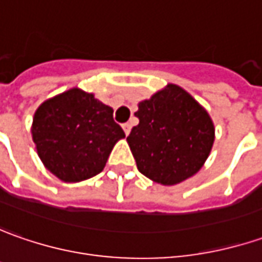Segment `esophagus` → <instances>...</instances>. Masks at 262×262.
<instances>
[{"mask_svg": "<svg viewBox=\"0 0 262 262\" xmlns=\"http://www.w3.org/2000/svg\"><path fill=\"white\" fill-rule=\"evenodd\" d=\"M122 127H123V130H124V133H126V135H129V133H130V130H132L130 123H124Z\"/></svg>", "mask_w": 262, "mask_h": 262, "instance_id": "34e87169", "label": "esophagus"}]
</instances>
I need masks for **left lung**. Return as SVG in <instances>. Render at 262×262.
<instances>
[{
	"label": "left lung",
	"instance_id": "left-lung-1",
	"mask_svg": "<svg viewBox=\"0 0 262 262\" xmlns=\"http://www.w3.org/2000/svg\"><path fill=\"white\" fill-rule=\"evenodd\" d=\"M138 107L139 124L127 143L140 172L162 185L178 184L199 172L214 142V126L204 107L176 84Z\"/></svg>",
	"mask_w": 262,
	"mask_h": 262
}]
</instances>
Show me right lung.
I'll list each match as a JSON object with an SVG mask.
<instances>
[{"label":"right lung","instance_id":"add662e5","mask_svg":"<svg viewBox=\"0 0 262 262\" xmlns=\"http://www.w3.org/2000/svg\"><path fill=\"white\" fill-rule=\"evenodd\" d=\"M33 142L43 165L65 183L100 174L123 129L113 108L79 88L46 100L33 117Z\"/></svg>","mask_w":262,"mask_h":262}]
</instances>
